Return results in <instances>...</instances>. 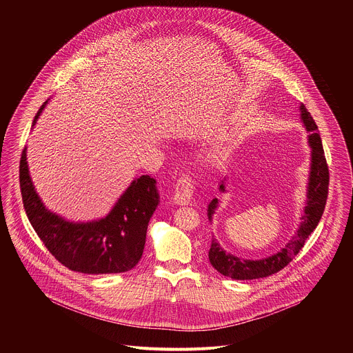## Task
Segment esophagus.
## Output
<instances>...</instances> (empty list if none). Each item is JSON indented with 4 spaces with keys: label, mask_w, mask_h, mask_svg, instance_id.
Returning a JSON list of instances; mask_svg holds the SVG:
<instances>
[{
    "label": "esophagus",
    "mask_w": 353,
    "mask_h": 353,
    "mask_svg": "<svg viewBox=\"0 0 353 353\" xmlns=\"http://www.w3.org/2000/svg\"><path fill=\"white\" fill-rule=\"evenodd\" d=\"M194 196V182L192 176L183 174L178 178L172 200L178 205H190Z\"/></svg>",
    "instance_id": "1"
}]
</instances>
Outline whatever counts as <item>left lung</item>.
Masks as SVG:
<instances>
[{
    "instance_id": "obj_1",
    "label": "left lung",
    "mask_w": 353,
    "mask_h": 353,
    "mask_svg": "<svg viewBox=\"0 0 353 353\" xmlns=\"http://www.w3.org/2000/svg\"><path fill=\"white\" fill-rule=\"evenodd\" d=\"M301 115L303 125L310 133L308 144L311 147V167L310 178L307 186V202L304 206V214L302 223L292 239L285 245L284 249L272 256L262 258L258 261L243 259L232 254L224 252L217 241L213 238L209 249V262L212 266L220 272L223 276L235 279V280H254L268 277L284 269L298 252L302 250L307 238L316 228L327 200L329 193V168L322 147L321 136L318 134V126L312 119L311 114L307 111L305 105L301 104ZM220 192H225L224 181L220 182ZM217 199H213L208 206V217L212 220V216L217 208Z\"/></svg>"
}]
</instances>
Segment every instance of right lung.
I'll return each mask as SVG.
<instances>
[{"label": "right lung", "mask_w": 353, "mask_h": 353, "mask_svg": "<svg viewBox=\"0 0 353 353\" xmlns=\"http://www.w3.org/2000/svg\"><path fill=\"white\" fill-rule=\"evenodd\" d=\"M48 101L42 104L38 117ZM27 150L20 159V190L27 217L52 256L70 270L87 274L122 273L133 269L145 246L147 228L159 205L156 181L150 175L134 179L101 220L72 223L51 213L32 185Z\"/></svg>", "instance_id": "right-lung-1"}]
</instances>
